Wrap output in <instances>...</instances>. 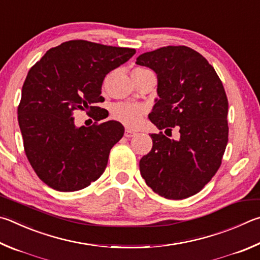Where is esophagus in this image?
I'll return each mask as SVG.
<instances>
[{"label":"esophagus","instance_id":"1","mask_svg":"<svg viewBox=\"0 0 260 260\" xmlns=\"http://www.w3.org/2000/svg\"><path fill=\"white\" fill-rule=\"evenodd\" d=\"M135 132H133V131H131V129H126L125 131V136L126 138H133V136H135Z\"/></svg>","mask_w":260,"mask_h":260}]
</instances>
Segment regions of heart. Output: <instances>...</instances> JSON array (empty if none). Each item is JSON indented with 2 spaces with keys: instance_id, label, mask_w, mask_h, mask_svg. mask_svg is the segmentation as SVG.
<instances>
[{
  "instance_id": "heart-1",
  "label": "heart",
  "mask_w": 260,
  "mask_h": 260,
  "mask_svg": "<svg viewBox=\"0 0 260 260\" xmlns=\"http://www.w3.org/2000/svg\"><path fill=\"white\" fill-rule=\"evenodd\" d=\"M141 69V68H138ZM145 108L135 103H117L112 107V117L121 124L135 128L142 122L143 116L145 115Z\"/></svg>"
}]
</instances>
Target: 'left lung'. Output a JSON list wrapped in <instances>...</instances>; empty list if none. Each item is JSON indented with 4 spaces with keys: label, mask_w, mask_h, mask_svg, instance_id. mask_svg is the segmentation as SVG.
<instances>
[{
    "label": "left lung",
    "mask_w": 260,
    "mask_h": 260,
    "mask_svg": "<svg viewBox=\"0 0 260 260\" xmlns=\"http://www.w3.org/2000/svg\"><path fill=\"white\" fill-rule=\"evenodd\" d=\"M136 64L157 74L158 99L149 115L159 129L177 126L179 140L151 134L152 149L140 172L157 194L182 200L197 194L221 164L229 141V102L221 81L199 52L166 46L145 52ZM166 129V131H167Z\"/></svg>",
    "instance_id": "obj_1"
}]
</instances>
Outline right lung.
I'll return each instance as SVG.
<instances>
[{
  "label": "right lung",
  "mask_w": 260,
  "mask_h": 260,
  "mask_svg": "<svg viewBox=\"0 0 260 260\" xmlns=\"http://www.w3.org/2000/svg\"><path fill=\"white\" fill-rule=\"evenodd\" d=\"M135 54L88 41H68L50 49L30 68L23 83L18 121L32 169L46 185L78 191L100 177L112 146L124 135L119 121L77 127L75 110H91L96 121L107 118L103 79Z\"/></svg>",
  "instance_id": "1"
}]
</instances>
